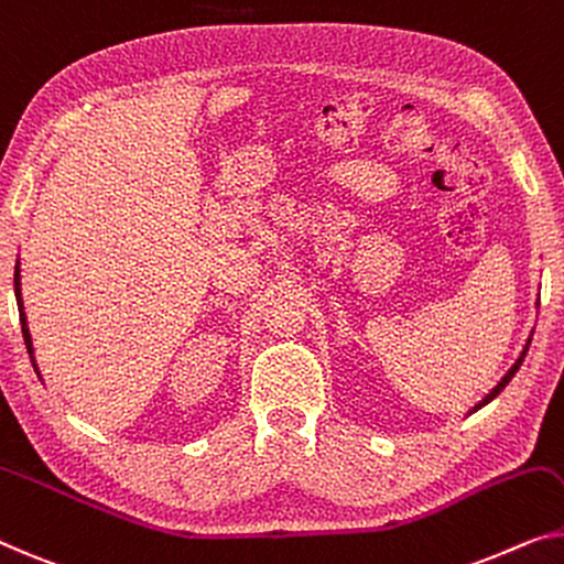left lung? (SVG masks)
I'll return each mask as SVG.
<instances>
[{
	"label": "left lung",
	"mask_w": 564,
	"mask_h": 564,
	"mask_svg": "<svg viewBox=\"0 0 564 564\" xmlns=\"http://www.w3.org/2000/svg\"><path fill=\"white\" fill-rule=\"evenodd\" d=\"M536 306H540V301H536ZM529 344H532V334H529V336H527V344H524V349H522V351H519L517 362L509 367V372H507V375H503V377H501V380L497 382V388H494V390H489V394H486V398H484V400H478V402H476V405L468 410V415H470V413H476V410H481L484 405H489V402H491L494 398H497V394H499V392H501L503 388H507V384L511 382V377H514V375H517V369H519V367H522V362H524V357H527V351H529Z\"/></svg>",
	"instance_id": "1"
}]
</instances>
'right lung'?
I'll list each match as a JSON object with an SVG mask.
<instances>
[{
	"label": "right lung",
	"mask_w": 564,
	"mask_h": 564,
	"mask_svg": "<svg viewBox=\"0 0 564 564\" xmlns=\"http://www.w3.org/2000/svg\"><path fill=\"white\" fill-rule=\"evenodd\" d=\"M14 296H17V306H20V322H22V336H24V344H28L30 359H32V365H35V372H37V362H35V347H32V334H30V326H28V314H24V304H22L20 258H17V265H14Z\"/></svg>",
	"instance_id": "right-lung-1"
}]
</instances>
